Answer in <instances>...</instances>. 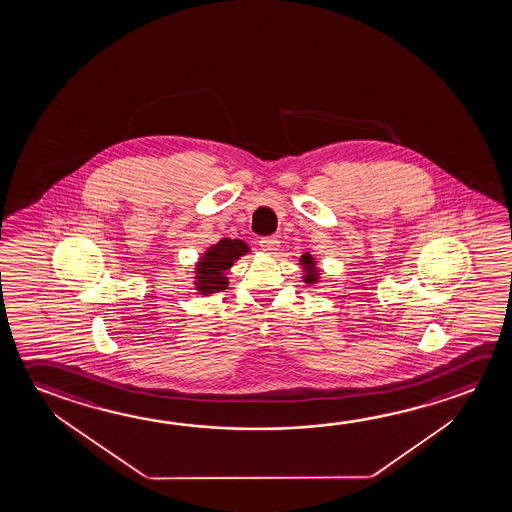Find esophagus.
I'll return each instance as SVG.
<instances>
[{
  "label": "esophagus",
  "mask_w": 512,
  "mask_h": 512,
  "mask_svg": "<svg viewBox=\"0 0 512 512\" xmlns=\"http://www.w3.org/2000/svg\"><path fill=\"white\" fill-rule=\"evenodd\" d=\"M260 248L266 253H275L278 250V239L275 235L269 237H262L259 241Z\"/></svg>",
  "instance_id": "esophagus-1"
}]
</instances>
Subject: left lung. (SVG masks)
<instances>
[{
	"label": "left lung",
	"instance_id": "left-lung-1",
	"mask_svg": "<svg viewBox=\"0 0 512 512\" xmlns=\"http://www.w3.org/2000/svg\"><path fill=\"white\" fill-rule=\"evenodd\" d=\"M302 266L305 268V277H303L305 282L307 284H316L319 278V271L316 269V262L307 253L302 257Z\"/></svg>",
	"mask_w": 512,
	"mask_h": 512
}]
</instances>
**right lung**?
<instances>
[{
    "label": "right lung",
    "instance_id": "obj_1",
    "mask_svg": "<svg viewBox=\"0 0 512 512\" xmlns=\"http://www.w3.org/2000/svg\"><path fill=\"white\" fill-rule=\"evenodd\" d=\"M248 253V244L239 239H221L218 244L210 246L203 253L202 260L196 268V289L200 294L218 293L225 291L228 278L225 271L234 266L235 260Z\"/></svg>",
    "mask_w": 512,
    "mask_h": 512
}]
</instances>
